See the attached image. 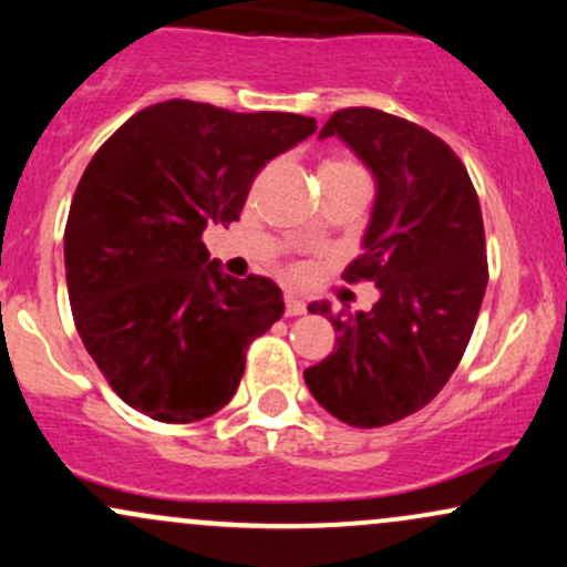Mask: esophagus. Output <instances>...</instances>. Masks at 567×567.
Returning a JSON list of instances; mask_svg holds the SVG:
<instances>
[{"mask_svg": "<svg viewBox=\"0 0 567 567\" xmlns=\"http://www.w3.org/2000/svg\"><path fill=\"white\" fill-rule=\"evenodd\" d=\"M285 315H288V317L306 315V303L298 296H292V292H288V296H285Z\"/></svg>", "mask_w": 567, "mask_h": 567, "instance_id": "obj_1", "label": "esophagus"}]
</instances>
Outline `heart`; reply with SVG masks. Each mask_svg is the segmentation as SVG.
<instances>
[{
  "label": "heart",
  "mask_w": 567,
  "mask_h": 567,
  "mask_svg": "<svg viewBox=\"0 0 567 567\" xmlns=\"http://www.w3.org/2000/svg\"><path fill=\"white\" fill-rule=\"evenodd\" d=\"M324 171H333V173H365L362 171L360 162L349 159V157H333V159H324L320 173Z\"/></svg>",
  "instance_id": "b5f03b06"
}]
</instances>
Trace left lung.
<instances>
[{"instance_id":"1","label":"left lung","mask_w":567,"mask_h":567,"mask_svg":"<svg viewBox=\"0 0 567 567\" xmlns=\"http://www.w3.org/2000/svg\"><path fill=\"white\" fill-rule=\"evenodd\" d=\"M320 135L347 141L379 184L365 252L343 279L375 282L381 298L368 315L309 306L338 338L303 381L343 424L386 426L429 405L464 357L487 288L483 210L458 154L415 122L354 106Z\"/></svg>"}]
</instances>
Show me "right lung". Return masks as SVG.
<instances>
[{"label": "right lung", "instance_id": "obj_1", "mask_svg": "<svg viewBox=\"0 0 567 567\" xmlns=\"http://www.w3.org/2000/svg\"><path fill=\"white\" fill-rule=\"evenodd\" d=\"M317 120L154 103L82 173L63 234L71 315L122 402L162 424L218 413L247 347L282 317L271 279L220 275L202 231L243 213L256 175Z\"/></svg>", "mask_w": 567, "mask_h": 567}]
</instances>
